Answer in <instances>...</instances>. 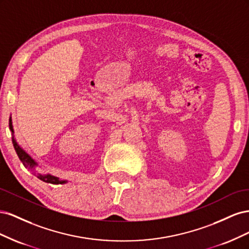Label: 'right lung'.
I'll return each instance as SVG.
<instances>
[{
  "label": "right lung",
  "mask_w": 249,
  "mask_h": 249,
  "mask_svg": "<svg viewBox=\"0 0 249 249\" xmlns=\"http://www.w3.org/2000/svg\"><path fill=\"white\" fill-rule=\"evenodd\" d=\"M9 129H10V131H11L12 134H13V126H12L11 117H10V119H9ZM12 143H13L14 148H16V152H17V154H18V158H19V160L22 162V164H24L25 166L30 167L31 169H33L34 166L36 165V162H35V161L32 159V158L30 157L26 152H24V150H22V149L20 148V146L17 143L16 139H14V136L12 137ZM37 178H38L41 179V180H43V182L50 183V184H64V183H65V180H61V179H59L58 178L50 176V175H47V176L38 175V176H37Z\"/></svg>",
  "instance_id": "obj_1"
}]
</instances>
